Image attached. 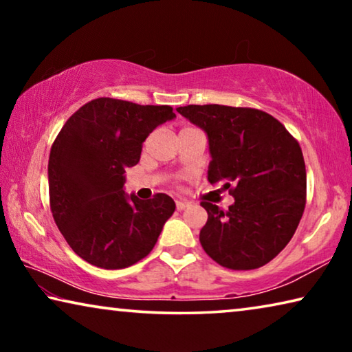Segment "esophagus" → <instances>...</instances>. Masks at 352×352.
Returning <instances> with one entry per match:
<instances>
[{
	"label": "esophagus",
	"mask_w": 352,
	"mask_h": 352,
	"mask_svg": "<svg viewBox=\"0 0 352 352\" xmlns=\"http://www.w3.org/2000/svg\"><path fill=\"white\" fill-rule=\"evenodd\" d=\"M189 205H190V204H189V201H186V200H177V201H175V206H177L178 211L186 210V208H188Z\"/></svg>",
	"instance_id": "esophagus-1"
}]
</instances>
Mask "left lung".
Segmentation results:
<instances>
[{
	"label": "left lung",
	"mask_w": 352,
	"mask_h": 352,
	"mask_svg": "<svg viewBox=\"0 0 352 352\" xmlns=\"http://www.w3.org/2000/svg\"><path fill=\"white\" fill-rule=\"evenodd\" d=\"M177 111L206 133L208 180L230 190L228 211L201 201L208 220L200 243L233 270L265 265L290 242L306 205L301 147L278 119L254 109L188 105Z\"/></svg>",
	"instance_id": "left-lung-1"
}]
</instances>
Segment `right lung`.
Segmentation results:
<instances>
[{
	"label": "right lung",
	"instance_id": "right-lung-1",
	"mask_svg": "<svg viewBox=\"0 0 352 352\" xmlns=\"http://www.w3.org/2000/svg\"><path fill=\"white\" fill-rule=\"evenodd\" d=\"M174 118L169 105L99 98L65 122L47 163L51 211L83 261L116 270L152 252L175 201L166 194L129 195L126 169L138 164L148 133Z\"/></svg>",
	"mask_w": 352,
	"mask_h": 352
}]
</instances>
